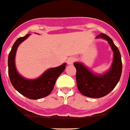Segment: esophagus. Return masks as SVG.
<instances>
[{
    "label": "esophagus",
    "mask_w": 130,
    "mask_h": 130,
    "mask_svg": "<svg viewBox=\"0 0 130 130\" xmlns=\"http://www.w3.org/2000/svg\"><path fill=\"white\" fill-rule=\"evenodd\" d=\"M75 57H69V59H68V60H67V64H69V65H71V64H72L75 61Z\"/></svg>",
    "instance_id": "esophagus-1"
}]
</instances>
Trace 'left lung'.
I'll list each match as a JSON object with an SVG mask.
<instances>
[{
  "label": "left lung",
  "mask_w": 130,
  "mask_h": 130,
  "mask_svg": "<svg viewBox=\"0 0 130 130\" xmlns=\"http://www.w3.org/2000/svg\"><path fill=\"white\" fill-rule=\"evenodd\" d=\"M96 39H103L108 42L113 51V60L108 71L103 74L94 73L82 62H75L77 70L76 82L78 90L86 96L101 98L109 94L119 82L122 73L121 53L112 39L104 34H100Z\"/></svg>",
  "instance_id": "left-lung-1"
}]
</instances>
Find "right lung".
Masks as SVG:
<instances>
[{"label": "right lung", "mask_w": 130, "mask_h": 130, "mask_svg": "<svg viewBox=\"0 0 130 130\" xmlns=\"http://www.w3.org/2000/svg\"><path fill=\"white\" fill-rule=\"evenodd\" d=\"M31 34L18 39L13 44L8 56V73L9 79L13 88L18 92L30 99H39L48 96L54 88L55 84L66 68V63L44 71L36 79H27L18 73L15 67V58L18 47L29 38Z\"/></svg>", "instance_id": "right-lung-1"}]
</instances>
